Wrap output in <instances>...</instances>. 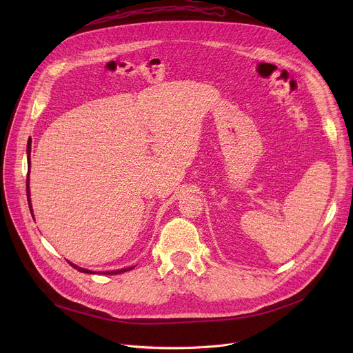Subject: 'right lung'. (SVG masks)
Listing matches in <instances>:
<instances>
[{
    "label": "right lung",
    "instance_id": "right-lung-1",
    "mask_svg": "<svg viewBox=\"0 0 353 353\" xmlns=\"http://www.w3.org/2000/svg\"><path fill=\"white\" fill-rule=\"evenodd\" d=\"M30 153H31V139L28 140V143H27V154H28V167H30ZM30 170V169H28ZM27 199H28V206H30V210L32 212V208H31V200H30V186H28V179H27ZM70 263V262H68ZM74 269H77L79 272H81V273H96V272H92V270H88V269H84V268H79V266H76L74 263H70ZM133 268H125V269H120V270H111V272H99V273H101V274H119V273H123V272H128V270H132Z\"/></svg>",
    "mask_w": 353,
    "mask_h": 353
}]
</instances>
